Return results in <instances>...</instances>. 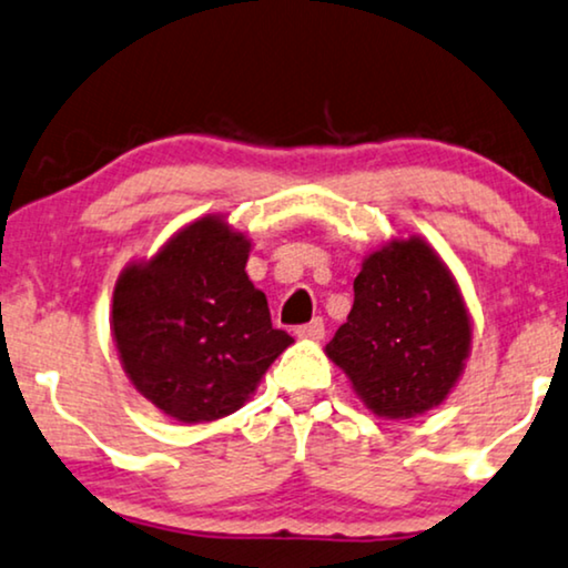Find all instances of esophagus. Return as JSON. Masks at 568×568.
I'll return each mask as SVG.
<instances>
[{"label": "esophagus", "instance_id": "esophagus-1", "mask_svg": "<svg viewBox=\"0 0 568 568\" xmlns=\"http://www.w3.org/2000/svg\"><path fill=\"white\" fill-rule=\"evenodd\" d=\"M296 335L301 339H322L324 337V322L322 320H314L308 324H301V327L296 329Z\"/></svg>", "mask_w": 568, "mask_h": 568}]
</instances>
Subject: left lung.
<instances>
[{"label": "left lung", "instance_id": "8db88e82", "mask_svg": "<svg viewBox=\"0 0 568 568\" xmlns=\"http://www.w3.org/2000/svg\"><path fill=\"white\" fill-rule=\"evenodd\" d=\"M353 308L327 345L355 395L379 418L442 405L470 355L473 324L459 285L420 236L392 239L363 260Z\"/></svg>", "mask_w": 568, "mask_h": 568}]
</instances>
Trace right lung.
Instances as JSON below:
<instances>
[{
	"label": "right lung",
	"instance_id": "obj_1",
	"mask_svg": "<svg viewBox=\"0 0 568 568\" xmlns=\"http://www.w3.org/2000/svg\"><path fill=\"white\" fill-rule=\"evenodd\" d=\"M252 241L196 217L116 280L111 335L134 389L179 423L236 413L293 343L246 275Z\"/></svg>",
	"mask_w": 568,
	"mask_h": 568
}]
</instances>
